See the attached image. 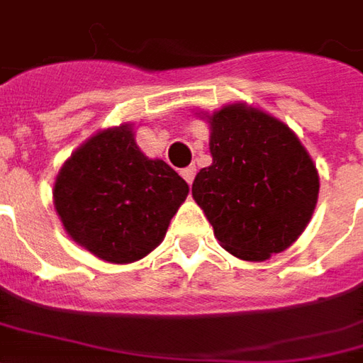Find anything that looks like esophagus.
<instances>
[{
  "label": "esophagus",
  "mask_w": 363,
  "mask_h": 363,
  "mask_svg": "<svg viewBox=\"0 0 363 363\" xmlns=\"http://www.w3.org/2000/svg\"><path fill=\"white\" fill-rule=\"evenodd\" d=\"M182 177L186 179L187 184H191L194 182V177H196V166H187L182 169Z\"/></svg>",
  "instance_id": "obj_1"
}]
</instances>
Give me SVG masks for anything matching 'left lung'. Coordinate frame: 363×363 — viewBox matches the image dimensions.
Instances as JSON below:
<instances>
[{
	"label": "left lung",
	"mask_w": 363,
	"mask_h": 363,
	"mask_svg": "<svg viewBox=\"0 0 363 363\" xmlns=\"http://www.w3.org/2000/svg\"><path fill=\"white\" fill-rule=\"evenodd\" d=\"M209 122L211 166L199 169L191 196L225 251L267 261L289 249L318 201V169L284 122L245 102L225 104Z\"/></svg>",
	"instance_id": "1"
}]
</instances>
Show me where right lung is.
Returning <instances> with one entry per match:
<instances>
[{
  "label": "right lung",
  "mask_w": 363,
  "mask_h": 363,
  "mask_svg": "<svg viewBox=\"0 0 363 363\" xmlns=\"http://www.w3.org/2000/svg\"><path fill=\"white\" fill-rule=\"evenodd\" d=\"M189 186L164 160H150L132 124L96 132L62 164L55 209L74 243L106 262L152 253L186 201Z\"/></svg>",
  "instance_id": "1"
}]
</instances>
